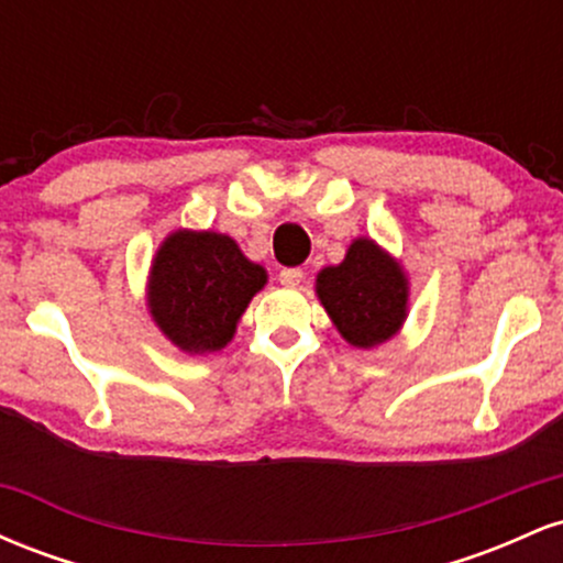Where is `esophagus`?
Masks as SVG:
<instances>
[{"mask_svg":"<svg viewBox=\"0 0 563 563\" xmlns=\"http://www.w3.org/2000/svg\"><path fill=\"white\" fill-rule=\"evenodd\" d=\"M301 280H303V269H299V267H286V269H280V283H283V286H286V288H296Z\"/></svg>","mask_w":563,"mask_h":563,"instance_id":"obj_1","label":"esophagus"}]
</instances>
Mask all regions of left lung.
<instances>
[{
	"label": "left lung",
	"mask_w": 563,
	"mask_h": 563,
	"mask_svg": "<svg viewBox=\"0 0 563 563\" xmlns=\"http://www.w3.org/2000/svg\"><path fill=\"white\" fill-rule=\"evenodd\" d=\"M314 294L346 344L376 349L402 331L410 307V280L373 238H354L344 262L322 267Z\"/></svg>",
	"instance_id": "1"
}]
</instances>
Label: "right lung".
Listing matches in <instances>:
<instances>
[{"mask_svg":"<svg viewBox=\"0 0 563 563\" xmlns=\"http://www.w3.org/2000/svg\"><path fill=\"white\" fill-rule=\"evenodd\" d=\"M264 286L267 269L251 262L230 235L179 228L164 238L151 262L147 312L179 352H222Z\"/></svg>","mask_w":563,"mask_h":563,"instance_id":"add662e5","label":"right lung"}]
</instances>
